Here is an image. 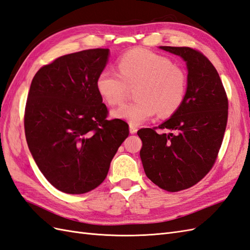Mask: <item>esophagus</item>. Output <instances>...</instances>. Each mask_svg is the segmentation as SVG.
<instances>
[{
    "mask_svg": "<svg viewBox=\"0 0 250 250\" xmlns=\"http://www.w3.org/2000/svg\"><path fill=\"white\" fill-rule=\"evenodd\" d=\"M137 127L135 126V125H130V133L131 134H135V133L137 132Z\"/></svg>",
    "mask_w": 250,
    "mask_h": 250,
    "instance_id": "obj_1",
    "label": "esophagus"
}]
</instances>
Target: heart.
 Returning <instances> with one entry per match:
<instances>
[{"label":"heart","mask_w":250,"mask_h":250,"mask_svg":"<svg viewBox=\"0 0 250 250\" xmlns=\"http://www.w3.org/2000/svg\"><path fill=\"white\" fill-rule=\"evenodd\" d=\"M117 68L119 74L104 69L96 79L98 94L112 106L125 100L129 87L136 86V101L114 109L115 118L137 125L156 112L160 117H169L182 105L188 89L187 73L168 57L136 49L120 56Z\"/></svg>","instance_id":"b5f03b06"}]
</instances>
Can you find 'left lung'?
I'll use <instances>...</instances> for the list:
<instances>
[{"label":"left lung","instance_id":"8db88e82","mask_svg":"<svg viewBox=\"0 0 250 250\" xmlns=\"http://www.w3.org/2000/svg\"><path fill=\"white\" fill-rule=\"evenodd\" d=\"M187 62L188 89L182 105L165 123L141 129V159L146 176L167 191L187 189L211 170L228 120V98L218 72L198 50L160 46ZM155 128L168 129L158 133Z\"/></svg>","mask_w":250,"mask_h":250}]
</instances>
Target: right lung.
Here are the masks:
<instances>
[{
    "label": "right lung",
    "mask_w": 250,
    "mask_h": 250,
    "mask_svg": "<svg viewBox=\"0 0 250 250\" xmlns=\"http://www.w3.org/2000/svg\"><path fill=\"white\" fill-rule=\"evenodd\" d=\"M108 54V49H89L61 56L32 81L24 113L27 146L45 179L63 193L98 188L129 136L124 120L106 119L96 89Z\"/></svg>",
    "instance_id": "obj_1"
}]
</instances>
